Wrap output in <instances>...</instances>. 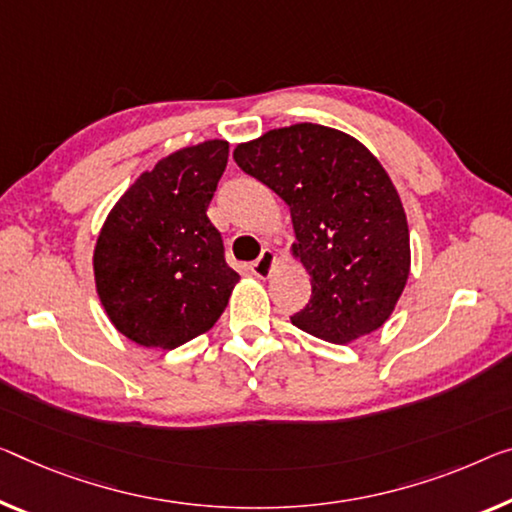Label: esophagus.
Listing matches in <instances>:
<instances>
[{
    "label": "esophagus",
    "instance_id": "1",
    "mask_svg": "<svg viewBox=\"0 0 512 512\" xmlns=\"http://www.w3.org/2000/svg\"><path fill=\"white\" fill-rule=\"evenodd\" d=\"M274 265H277V256H274V251L263 249V254L258 256V261L251 263V272H254V277L258 279H267L272 274Z\"/></svg>",
    "mask_w": 512,
    "mask_h": 512
}]
</instances>
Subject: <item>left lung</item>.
Instances as JSON below:
<instances>
[{
    "instance_id": "obj_1",
    "label": "left lung",
    "mask_w": 512,
    "mask_h": 512,
    "mask_svg": "<svg viewBox=\"0 0 512 512\" xmlns=\"http://www.w3.org/2000/svg\"><path fill=\"white\" fill-rule=\"evenodd\" d=\"M235 162L290 208V251L311 277L293 325L348 345L380 329L410 277V229L398 190L359 139L295 123L238 144Z\"/></svg>"
}]
</instances>
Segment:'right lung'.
Here are the masks:
<instances>
[{
	"instance_id": "1",
	"label": "right lung",
	"mask_w": 512,
	"mask_h": 512,
	"mask_svg": "<svg viewBox=\"0 0 512 512\" xmlns=\"http://www.w3.org/2000/svg\"><path fill=\"white\" fill-rule=\"evenodd\" d=\"M229 162L208 139L162 157L132 183L102 224L93 277L107 318L144 348L174 350L222 316L240 274L224 261L206 210Z\"/></svg>"
}]
</instances>
